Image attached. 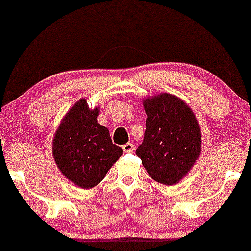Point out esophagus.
I'll return each mask as SVG.
<instances>
[{
    "label": "esophagus",
    "mask_w": 251,
    "mask_h": 251,
    "mask_svg": "<svg viewBox=\"0 0 251 251\" xmlns=\"http://www.w3.org/2000/svg\"><path fill=\"white\" fill-rule=\"evenodd\" d=\"M123 150H124V152H127V153L133 152V150H134V146H133V143L128 142V143L124 144V146H123Z\"/></svg>",
    "instance_id": "34e87169"
}]
</instances>
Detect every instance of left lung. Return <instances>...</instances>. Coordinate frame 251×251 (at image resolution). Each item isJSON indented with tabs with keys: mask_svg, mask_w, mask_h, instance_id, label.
Segmentation results:
<instances>
[{
	"mask_svg": "<svg viewBox=\"0 0 251 251\" xmlns=\"http://www.w3.org/2000/svg\"><path fill=\"white\" fill-rule=\"evenodd\" d=\"M143 104L148 118L136 156L151 178L173 185L184 177L199 157V125L191 109L172 94L146 99Z\"/></svg>",
	"mask_w": 251,
	"mask_h": 251,
	"instance_id": "left-lung-1",
	"label": "left lung"
}]
</instances>
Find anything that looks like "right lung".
<instances>
[{
    "label": "right lung",
    "mask_w": 251,
    "mask_h": 251,
    "mask_svg": "<svg viewBox=\"0 0 251 251\" xmlns=\"http://www.w3.org/2000/svg\"><path fill=\"white\" fill-rule=\"evenodd\" d=\"M98 108L91 110L85 99H80L62 119L52 147L62 174L84 189L99 184L123 154L107 127L98 123Z\"/></svg>",
    "instance_id": "1"
}]
</instances>
